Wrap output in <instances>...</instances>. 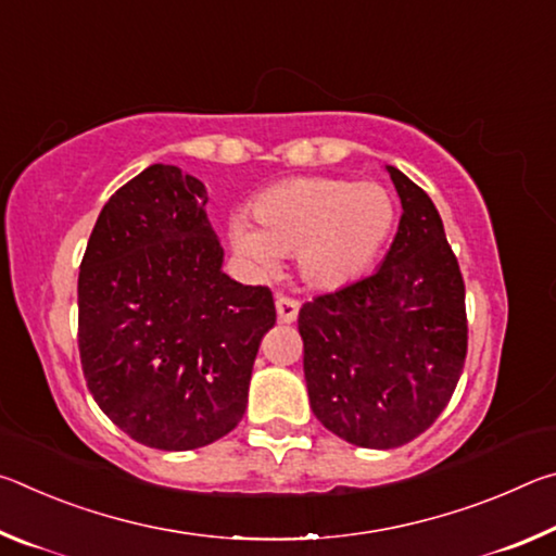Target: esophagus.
<instances>
[{
	"mask_svg": "<svg viewBox=\"0 0 556 556\" xmlns=\"http://www.w3.org/2000/svg\"><path fill=\"white\" fill-rule=\"evenodd\" d=\"M277 316L281 324H294L296 316H299V301L296 299H289L285 294L277 296Z\"/></svg>",
	"mask_w": 556,
	"mask_h": 556,
	"instance_id": "esophagus-1",
	"label": "esophagus"
}]
</instances>
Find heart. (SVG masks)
Wrapping results in <instances>:
<instances>
[{
  "mask_svg": "<svg viewBox=\"0 0 556 556\" xmlns=\"http://www.w3.org/2000/svg\"><path fill=\"white\" fill-rule=\"evenodd\" d=\"M248 215L230 220V244L244 265L271 271L296 255L299 277L318 291L361 279L388 244L397 205L388 188L351 178L299 176L269 186Z\"/></svg>",
  "mask_w": 556,
  "mask_h": 556,
  "instance_id": "b5f03b06",
  "label": "heart"
}]
</instances>
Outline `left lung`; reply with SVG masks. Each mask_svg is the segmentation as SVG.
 <instances>
[{"mask_svg":"<svg viewBox=\"0 0 556 556\" xmlns=\"http://www.w3.org/2000/svg\"><path fill=\"white\" fill-rule=\"evenodd\" d=\"M402 218L378 271L299 312L304 378L316 419L363 448L427 431L464 372L466 287L429 195L384 166Z\"/></svg>","mask_w":556,"mask_h":556,"instance_id":"left-lung-1","label":"left lung"}]
</instances>
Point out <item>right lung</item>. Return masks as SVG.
Listing matches in <instances>:
<instances>
[{
  "mask_svg": "<svg viewBox=\"0 0 556 556\" xmlns=\"http://www.w3.org/2000/svg\"><path fill=\"white\" fill-rule=\"evenodd\" d=\"M205 186L152 164L105 203L78 277V348L98 407L135 441L191 451L248 409L252 365L277 321L267 287L223 271Z\"/></svg>",
  "mask_w": 556,
  "mask_h": 556,
  "instance_id": "add662e5",
  "label": "right lung"
}]
</instances>
